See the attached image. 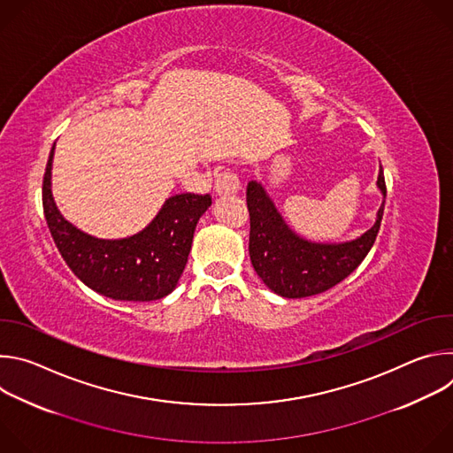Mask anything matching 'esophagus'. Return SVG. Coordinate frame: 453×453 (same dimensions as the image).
<instances>
[{
  "instance_id": "34e87169",
  "label": "esophagus",
  "mask_w": 453,
  "mask_h": 453,
  "mask_svg": "<svg viewBox=\"0 0 453 453\" xmlns=\"http://www.w3.org/2000/svg\"><path fill=\"white\" fill-rule=\"evenodd\" d=\"M217 196H231L240 189L238 177L229 170H217L215 172V186H213Z\"/></svg>"
}]
</instances>
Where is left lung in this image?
Wrapping results in <instances>:
<instances>
[{"mask_svg": "<svg viewBox=\"0 0 453 453\" xmlns=\"http://www.w3.org/2000/svg\"><path fill=\"white\" fill-rule=\"evenodd\" d=\"M378 189L385 199V179L380 166ZM385 201L378 208L371 229L355 240L325 243L299 236L285 222L274 201L269 197L262 182L247 184V208L250 217L249 254L256 274L278 296L301 299L326 292L348 278L371 250Z\"/></svg>", "mask_w": 453, "mask_h": 453, "instance_id": "1", "label": "left lung"}]
</instances>
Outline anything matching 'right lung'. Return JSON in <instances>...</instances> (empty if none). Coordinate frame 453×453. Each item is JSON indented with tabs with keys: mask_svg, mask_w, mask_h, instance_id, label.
Listing matches in <instances>:
<instances>
[{
	"mask_svg": "<svg viewBox=\"0 0 453 453\" xmlns=\"http://www.w3.org/2000/svg\"><path fill=\"white\" fill-rule=\"evenodd\" d=\"M53 154L55 143L42 180V208L53 242L73 274L91 290L116 301H156L173 292L188 262L193 233L211 206V197L172 196L140 233L118 240L96 238L58 211L51 196Z\"/></svg>",
	"mask_w": 453,
	"mask_h": 453,
	"instance_id": "right-lung-1",
	"label": "right lung"
}]
</instances>
